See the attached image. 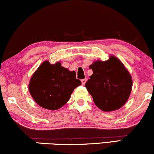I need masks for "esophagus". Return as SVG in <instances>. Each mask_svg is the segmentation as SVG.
<instances>
[{
	"label": "esophagus",
	"mask_w": 154,
	"mask_h": 154,
	"mask_svg": "<svg viewBox=\"0 0 154 154\" xmlns=\"http://www.w3.org/2000/svg\"><path fill=\"white\" fill-rule=\"evenodd\" d=\"M81 82H82V85H84L85 84V82H86V79H82V80H81Z\"/></svg>",
	"instance_id": "1"
}]
</instances>
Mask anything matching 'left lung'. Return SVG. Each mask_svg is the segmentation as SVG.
<instances>
[{
    "label": "left lung",
    "instance_id": "left-lung-1",
    "mask_svg": "<svg viewBox=\"0 0 154 154\" xmlns=\"http://www.w3.org/2000/svg\"><path fill=\"white\" fill-rule=\"evenodd\" d=\"M93 75L85 88L95 105L103 111L117 110L125 105L132 91V80L128 70L119 59L111 56L90 65Z\"/></svg>",
    "mask_w": 154,
    "mask_h": 154
}]
</instances>
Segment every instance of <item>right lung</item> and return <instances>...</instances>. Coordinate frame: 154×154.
Returning <instances> with one entry per match:
<instances>
[{
    "mask_svg": "<svg viewBox=\"0 0 154 154\" xmlns=\"http://www.w3.org/2000/svg\"><path fill=\"white\" fill-rule=\"evenodd\" d=\"M80 85L75 71L61 66L60 62L51 64L45 61L32 76L29 91L40 106L57 110L67 103L74 90Z\"/></svg>",
    "mask_w": 154,
    "mask_h": 154,
    "instance_id": "obj_1",
    "label": "right lung"
}]
</instances>
